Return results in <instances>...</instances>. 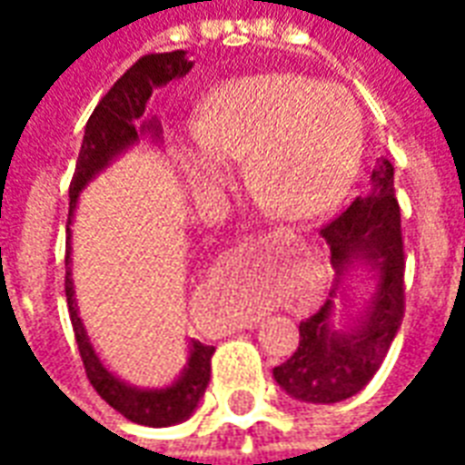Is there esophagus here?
<instances>
[{
	"label": "esophagus",
	"instance_id": "34e87169",
	"mask_svg": "<svg viewBox=\"0 0 465 465\" xmlns=\"http://www.w3.org/2000/svg\"><path fill=\"white\" fill-rule=\"evenodd\" d=\"M269 239H273V242H289V239H293V236H292V233L273 232V233H269Z\"/></svg>",
	"mask_w": 465,
	"mask_h": 465
}]
</instances>
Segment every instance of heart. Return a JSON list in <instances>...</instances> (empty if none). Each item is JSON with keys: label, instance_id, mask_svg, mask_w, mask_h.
<instances>
[{"label": "heart", "instance_id": "1", "mask_svg": "<svg viewBox=\"0 0 465 465\" xmlns=\"http://www.w3.org/2000/svg\"><path fill=\"white\" fill-rule=\"evenodd\" d=\"M186 153L199 192L216 193L243 158L256 199L279 216L329 212L359 172L361 114L339 86L299 74H253L216 86L192 122Z\"/></svg>", "mask_w": 465, "mask_h": 465}]
</instances>
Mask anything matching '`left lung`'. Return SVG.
<instances>
[{
    "label": "left lung",
    "instance_id": "8db88e82",
    "mask_svg": "<svg viewBox=\"0 0 465 465\" xmlns=\"http://www.w3.org/2000/svg\"><path fill=\"white\" fill-rule=\"evenodd\" d=\"M319 233L331 249L336 282H341L353 259H363L379 272V289L349 331L331 326L333 289L331 299L299 323V349L273 369V379L292 399L336 403L351 399L373 379L406 312L401 209L389 159H381L371 172L366 193L356 196L336 219L323 223Z\"/></svg>",
    "mask_w": 465,
    "mask_h": 465
}]
</instances>
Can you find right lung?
<instances>
[{"label":"right lung","instance_id":"obj_1","mask_svg":"<svg viewBox=\"0 0 465 465\" xmlns=\"http://www.w3.org/2000/svg\"><path fill=\"white\" fill-rule=\"evenodd\" d=\"M192 66L193 64L186 59L183 49L163 52V54H146L136 64L129 66L116 79L114 86L102 96V102L96 104L89 122H86L84 142L79 149L74 176L69 183V219H66V223H72L79 192L94 179V173L109 166V162L122 152H126L132 143L139 142L142 134L149 132L159 136V124L153 119L152 122L143 119L146 102H149V96L156 86L169 84L172 79L189 74ZM66 233H69V229H66ZM64 292L79 356L84 361L86 379L94 386L96 393L112 409L119 411L124 419L142 423V426L162 429V426H172V423H182L183 419H189L193 409L199 406L206 386H209L213 346L192 341L189 363L172 386H166V389H134L104 369V363L94 353V346L89 343L84 323L76 313L74 283H72V272H69V249H66Z\"/></svg>","mask_w":465,"mask_h":465}]
</instances>
